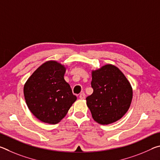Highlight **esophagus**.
<instances>
[{"label":"esophagus","mask_w":160,"mask_h":160,"mask_svg":"<svg viewBox=\"0 0 160 160\" xmlns=\"http://www.w3.org/2000/svg\"><path fill=\"white\" fill-rule=\"evenodd\" d=\"M80 98L81 99H84L85 98V93H81L80 94Z\"/></svg>","instance_id":"1"}]
</instances>
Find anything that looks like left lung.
<instances>
[{"label": "left lung", "mask_w": 160, "mask_h": 160, "mask_svg": "<svg viewBox=\"0 0 160 160\" xmlns=\"http://www.w3.org/2000/svg\"><path fill=\"white\" fill-rule=\"evenodd\" d=\"M92 77L93 93L86 100L93 119L102 125L116 122L131 106V84L117 67L111 64L93 70Z\"/></svg>", "instance_id": "8db88e82"}]
</instances>
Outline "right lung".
Listing matches in <instances>:
<instances>
[{
    "label": "right lung",
    "instance_id": "1",
    "mask_svg": "<svg viewBox=\"0 0 160 160\" xmlns=\"http://www.w3.org/2000/svg\"><path fill=\"white\" fill-rule=\"evenodd\" d=\"M65 72L63 65L54 61H47L35 70L24 86L29 109L42 122H60L77 99L64 80Z\"/></svg>",
    "mask_w": 160,
    "mask_h": 160
}]
</instances>
